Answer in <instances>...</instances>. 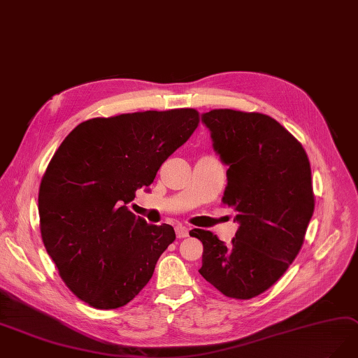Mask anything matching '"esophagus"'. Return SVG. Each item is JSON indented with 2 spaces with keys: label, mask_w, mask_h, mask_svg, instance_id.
Listing matches in <instances>:
<instances>
[{
  "label": "esophagus",
  "mask_w": 358,
  "mask_h": 358,
  "mask_svg": "<svg viewBox=\"0 0 358 358\" xmlns=\"http://www.w3.org/2000/svg\"><path fill=\"white\" fill-rule=\"evenodd\" d=\"M189 231H190V229L184 227V226H178V227L176 229V234H177L178 239H184V237H187V236H189Z\"/></svg>",
  "instance_id": "34e87169"
}]
</instances>
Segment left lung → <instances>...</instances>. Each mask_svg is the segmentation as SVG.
Wrapping results in <instances>:
<instances>
[{
    "label": "left lung",
    "mask_w": 358,
    "mask_h": 358,
    "mask_svg": "<svg viewBox=\"0 0 358 358\" xmlns=\"http://www.w3.org/2000/svg\"><path fill=\"white\" fill-rule=\"evenodd\" d=\"M214 150L229 166L222 203L239 229L230 245L206 230L203 279L222 295L250 299L266 292L294 262L314 213L311 166L302 144L275 119L231 109L202 115Z\"/></svg>",
    "instance_id": "left-lung-1"
}]
</instances>
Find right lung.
Returning <instances> with one entry per match:
<instances>
[{"instance_id":"right-lung-1","label":"right lung","mask_w":358,"mask_h":358,"mask_svg":"<svg viewBox=\"0 0 358 358\" xmlns=\"http://www.w3.org/2000/svg\"><path fill=\"white\" fill-rule=\"evenodd\" d=\"M197 125L194 109L94 117L52 156L39 186V229L63 282L88 306L115 310L134 299L176 241L169 224H148L128 203Z\"/></svg>"}]
</instances>
